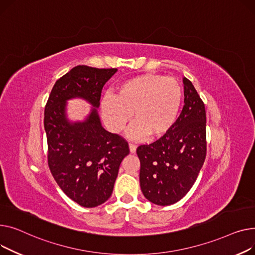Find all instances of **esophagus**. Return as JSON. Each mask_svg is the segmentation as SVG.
<instances>
[{"label":"esophagus","instance_id":"obj_1","mask_svg":"<svg viewBox=\"0 0 255 255\" xmlns=\"http://www.w3.org/2000/svg\"><path fill=\"white\" fill-rule=\"evenodd\" d=\"M128 146H129V150H130V153H134V152H136V149H137V145H136V144L129 143V144H128Z\"/></svg>","mask_w":255,"mask_h":255}]
</instances>
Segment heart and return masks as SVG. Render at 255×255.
Returning a JSON list of instances; mask_svg holds the SVG:
<instances>
[{
    "mask_svg": "<svg viewBox=\"0 0 255 255\" xmlns=\"http://www.w3.org/2000/svg\"><path fill=\"white\" fill-rule=\"evenodd\" d=\"M183 100V89L175 78L145 74L123 82L115 96L106 95L101 102L103 121L113 132L122 131L130 114L134 125L129 137L155 140L174 128Z\"/></svg>",
    "mask_w": 255,
    "mask_h": 255,
    "instance_id": "1",
    "label": "heart"
}]
</instances>
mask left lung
Returning a JSON list of instances; mask_svg holds the SVG:
<instances>
[{
    "label": "left lung",
    "mask_w": 255,
    "mask_h": 255,
    "mask_svg": "<svg viewBox=\"0 0 255 255\" xmlns=\"http://www.w3.org/2000/svg\"><path fill=\"white\" fill-rule=\"evenodd\" d=\"M184 106L174 128L151 144L137 148L140 186L155 205L180 201L196 182L207 153L206 110L196 88L183 78Z\"/></svg>",
    "instance_id": "left-lung-1"
}]
</instances>
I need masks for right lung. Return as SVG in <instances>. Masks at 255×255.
Wrapping results in <instances>:
<instances>
[{
	"label": "right lung",
	"instance_id": "right-lung-1",
	"mask_svg": "<svg viewBox=\"0 0 255 255\" xmlns=\"http://www.w3.org/2000/svg\"><path fill=\"white\" fill-rule=\"evenodd\" d=\"M116 71L75 67L55 82L45 106L48 167L62 190L85 208L97 207L110 198L121 162L129 153L125 138L102 127L96 109L103 86ZM76 96L95 108L85 122L70 124L65 102Z\"/></svg>",
	"mask_w": 255,
	"mask_h": 255
}]
</instances>
